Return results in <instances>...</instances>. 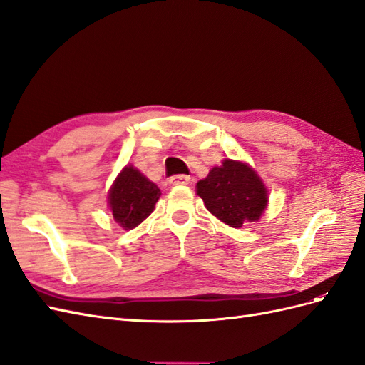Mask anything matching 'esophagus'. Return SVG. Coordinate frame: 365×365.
<instances>
[{
    "label": "esophagus",
    "instance_id": "1",
    "mask_svg": "<svg viewBox=\"0 0 365 365\" xmlns=\"http://www.w3.org/2000/svg\"><path fill=\"white\" fill-rule=\"evenodd\" d=\"M189 182H190V176H187V175H173L170 178V184H173V185H185Z\"/></svg>",
    "mask_w": 365,
    "mask_h": 365
}]
</instances>
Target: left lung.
<instances>
[{"label": "left lung", "instance_id": "1", "mask_svg": "<svg viewBox=\"0 0 365 365\" xmlns=\"http://www.w3.org/2000/svg\"><path fill=\"white\" fill-rule=\"evenodd\" d=\"M197 193L212 215L235 229L259 221L268 206V190L260 176L247 164L232 159H225L198 181Z\"/></svg>", "mask_w": 365, "mask_h": 365}]
</instances>
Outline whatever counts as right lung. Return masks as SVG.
Wrapping results in <instances>:
<instances>
[{
    "instance_id": "1",
    "label": "right lung",
    "mask_w": 365,
    "mask_h": 365,
    "mask_svg": "<svg viewBox=\"0 0 365 365\" xmlns=\"http://www.w3.org/2000/svg\"><path fill=\"white\" fill-rule=\"evenodd\" d=\"M161 197L158 185L138 168L127 165L115 178L108 192V204L115 223L125 230L135 229L150 213Z\"/></svg>"
}]
</instances>
